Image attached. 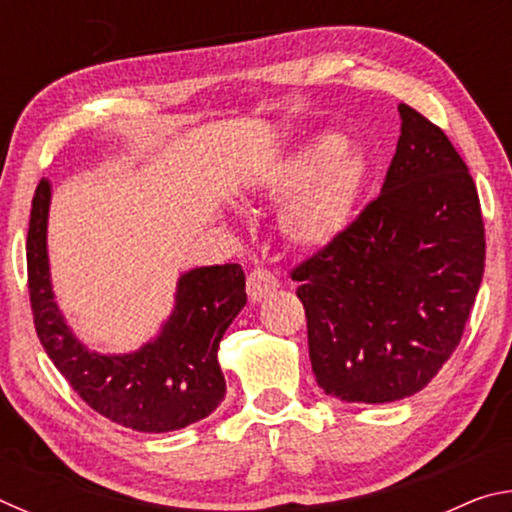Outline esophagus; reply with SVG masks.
Wrapping results in <instances>:
<instances>
[{"instance_id": "esophagus-1", "label": "esophagus", "mask_w": 512, "mask_h": 512, "mask_svg": "<svg viewBox=\"0 0 512 512\" xmlns=\"http://www.w3.org/2000/svg\"><path fill=\"white\" fill-rule=\"evenodd\" d=\"M280 287V282H277V277L266 271V268H253L248 275V298L250 302H259L266 296H271V293Z\"/></svg>"}]
</instances>
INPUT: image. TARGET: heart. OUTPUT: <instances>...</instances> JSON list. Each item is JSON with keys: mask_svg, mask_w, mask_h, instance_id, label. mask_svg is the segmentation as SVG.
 <instances>
[{"mask_svg": "<svg viewBox=\"0 0 512 512\" xmlns=\"http://www.w3.org/2000/svg\"><path fill=\"white\" fill-rule=\"evenodd\" d=\"M368 178V162L339 135H318L293 151L268 180V192L291 198L280 216L293 246L318 250L348 228Z\"/></svg>", "mask_w": 512, "mask_h": 512, "instance_id": "b5f03b06", "label": "heart"}]
</instances>
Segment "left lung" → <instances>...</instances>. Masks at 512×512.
Masks as SVG:
<instances>
[{
  "label": "left lung",
  "mask_w": 512,
  "mask_h": 512,
  "mask_svg": "<svg viewBox=\"0 0 512 512\" xmlns=\"http://www.w3.org/2000/svg\"><path fill=\"white\" fill-rule=\"evenodd\" d=\"M381 185L339 239L291 271L318 386L341 402L422 391L461 343L485 266L479 194L447 135L400 103Z\"/></svg>",
  "instance_id": "8db88e82"
}]
</instances>
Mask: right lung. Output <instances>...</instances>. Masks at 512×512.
Here are the masks:
<instances>
[{
	"label": "right lung",
	"instance_id": "obj_1",
	"mask_svg": "<svg viewBox=\"0 0 512 512\" xmlns=\"http://www.w3.org/2000/svg\"><path fill=\"white\" fill-rule=\"evenodd\" d=\"M49 201L51 185L42 178L31 205L27 275L38 339L60 375L90 409L133 431H176L207 418L225 397L219 343L246 305L241 266H203L180 275L176 307L158 339L131 354L92 352L72 334L54 302Z\"/></svg>",
	"mask_w": 512,
	"mask_h": 512
}]
</instances>
